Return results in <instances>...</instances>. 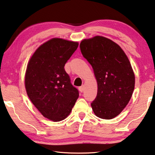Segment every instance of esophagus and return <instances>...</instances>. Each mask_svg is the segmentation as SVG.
I'll list each match as a JSON object with an SVG mask.
<instances>
[{
    "label": "esophagus",
    "mask_w": 155,
    "mask_h": 155,
    "mask_svg": "<svg viewBox=\"0 0 155 155\" xmlns=\"http://www.w3.org/2000/svg\"><path fill=\"white\" fill-rule=\"evenodd\" d=\"M78 89H79V91L81 92H83L84 90H85V85H82L81 87H80L79 88H78Z\"/></svg>",
    "instance_id": "1"
}]
</instances>
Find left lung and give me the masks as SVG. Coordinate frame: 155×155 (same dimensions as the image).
<instances>
[{"instance_id": "left-lung-1", "label": "left lung", "mask_w": 155, "mask_h": 155, "mask_svg": "<svg viewBox=\"0 0 155 155\" xmlns=\"http://www.w3.org/2000/svg\"><path fill=\"white\" fill-rule=\"evenodd\" d=\"M80 49L97 81L93 111L101 119H114L128 104L134 90L135 74L129 58L119 45L102 36L83 39Z\"/></svg>"}]
</instances>
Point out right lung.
I'll list each match as a JSON object with an SVG mask.
<instances>
[{"instance_id":"1","label":"right lung","mask_w":155,"mask_h":155,"mask_svg":"<svg viewBox=\"0 0 155 155\" xmlns=\"http://www.w3.org/2000/svg\"><path fill=\"white\" fill-rule=\"evenodd\" d=\"M78 46V42L53 38L39 46L28 63V96L44 117L54 122L68 116L79 96L64 70Z\"/></svg>"}]
</instances>
